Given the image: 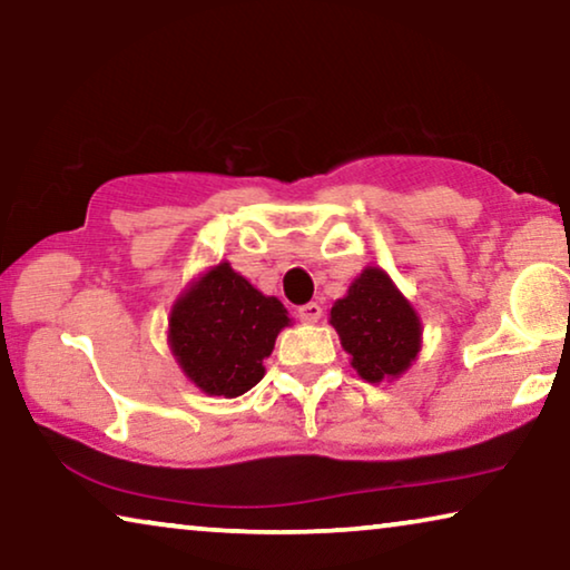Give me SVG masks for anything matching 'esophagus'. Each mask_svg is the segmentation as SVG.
<instances>
[{"label": "esophagus", "instance_id": "esophagus-1", "mask_svg": "<svg viewBox=\"0 0 570 570\" xmlns=\"http://www.w3.org/2000/svg\"><path fill=\"white\" fill-rule=\"evenodd\" d=\"M296 314H299L302 322H317L322 317V307L317 302H309V304H302V307L296 309Z\"/></svg>", "mask_w": 570, "mask_h": 570}]
</instances>
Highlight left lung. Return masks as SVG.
Masks as SVG:
<instances>
[{"label": "left lung", "mask_w": 570, "mask_h": 570, "mask_svg": "<svg viewBox=\"0 0 570 570\" xmlns=\"http://www.w3.org/2000/svg\"><path fill=\"white\" fill-rule=\"evenodd\" d=\"M330 322L361 379L376 384L410 368L420 351V320L381 268H366L335 302Z\"/></svg>", "instance_id": "obj_1"}]
</instances>
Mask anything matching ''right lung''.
Returning <instances> with one entry per match:
<instances>
[{
  "mask_svg": "<svg viewBox=\"0 0 570 570\" xmlns=\"http://www.w3.org/2000/svg\"><path fill=\"white\" fill-rule=\"evenodd\" d=\"M286 325V309L276 296H263L219 263L176 302L168 343L202 392L233 399L263 379V358Z\"/></svg>",
  "mask_w": 570,
  "mask_h": 570,
  "instance_id": "1",
  "label": "right lung"
}]
</instances>
